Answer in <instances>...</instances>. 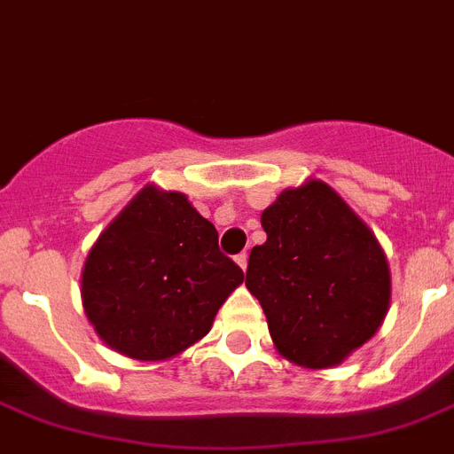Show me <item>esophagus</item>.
Segmentation results:
<instances>
[{
	"instance_id": "34e87169",
	"label": "esophagus",
	"mask_w": 454,
	"mask_h": 454,
	"mask_svg": "<svg viewBox=\"0 0 454 454\" xmlns=\"http://www.w3.org/2000/svg\"><path fill=\"white\" fill-rule=\"evenodd\" d=\"M235 262H238V265L242 267V270H247V262H249V255H247V254H238V255H235Z\"/></svg>"
}]
</instances>
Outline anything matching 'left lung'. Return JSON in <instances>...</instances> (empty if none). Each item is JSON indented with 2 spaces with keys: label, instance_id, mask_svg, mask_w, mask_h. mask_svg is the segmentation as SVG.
<instances>
[{
  "label": "left lung",
  "instance_id": "1",
  "mask_svg": "<svg viewBox=\"0 0 454 454\" xmlns=\"http://www.w3.org/2000/svg\"><path fill=\"white\" fill-rule=\"evenodd\" d=\"M247 287L267 315L276 349L303 368H331L377 333L391 301L380 242L320 180L286 189L262 216Z\"/></svg>",
  "mask_w": 454,
  "mask_h": 454
}]
</instances>
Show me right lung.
I'll list each match as a JSON object with an SVG mask.
<instances>
[{
  "instance_id": "1",
  "label": "right lung",
  "mask_w": 454,
  "mask_h": 454,
  "mask_svg": "<svg viewBox=\"0 0 454 454\" xmlns=\"http://www.w3.org/2000/svg\"><path fill=\"white\" fill-rule=\"evenodd\" d=\"M244 281L219 235L180 192L141 189L86 258L82 301L98 336L139 361H164L210 331Z\"/></svg>"
}]
</instances>
